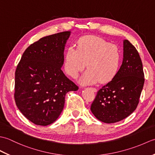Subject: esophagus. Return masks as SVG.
<instances>
[{
	"label": "esophagus",
	"mask_w": 155,
	"mask_h": 155,
	"mask_svg": "<svg viewBox=\"0 0 155 155\" xmlns=\"http://www.w3.org/2000/svg\"><path fill=\"white\" fill-rule=\"evenodd\" d=\"M90 88H91V89L92 91H93V92H94V93H96V92L97 91V88H93V87H91Z\"/></svg>",
	"instance_id": "1"
}]
</instances>
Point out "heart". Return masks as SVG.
I'll return each mask as SVG.
<instances>
[{"mask_svg":"<svg viewBox=\"0 0 155 155\" xmlns=\"http://www.w3.org/2000/svg\"><path fill=\"white\" fill-rule=\"evenodd\" d=\"M121 52L117 46L96 36H87L74 46L68 48L65 54L64 69L72 78H77L86 67L87 71L80 82L90 84L100 81L108 83L115 77L121 63Z\"/></svg>","mask_w":155,"mask_h":155,"instance_id":"heart-1","label":"heart"}]
</instances>
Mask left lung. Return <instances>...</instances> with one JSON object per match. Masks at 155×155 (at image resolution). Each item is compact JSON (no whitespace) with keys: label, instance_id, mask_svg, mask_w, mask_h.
<instances>
[{"label":"left lung","instance_id":"8db88e82","mask_svg":"<svg viewBox=\"0 0 155 155\" xmlns=\"http://www.w3.org/2000/svg\"><path fill=\"white\" fill-rule=\"evenodd\" d=\"M143 63L136 48L123 41V62L113 80L97 92L91 110L97 119L114 123L132 114L137 107L144 83Z\"/></svg>","mask_w":155,"mask_h":155}]
</instances>
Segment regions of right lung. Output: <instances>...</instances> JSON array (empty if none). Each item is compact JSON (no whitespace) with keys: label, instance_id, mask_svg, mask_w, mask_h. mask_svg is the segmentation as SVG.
Masks as SVG:
<instances>
[{"label":"right lung","instance_id":"right-lung-1","mask_svg":"<svg viewBox=\"0 0 155 155\" xmlns=\"http://www.w3.org/2000/svg\"><path fill=\"white\" fill-rule=\"evenodd\" d=\"M71 34L62 32L39 39L26 49L16 67L15 103L35 124L54 123L63 110L66 94L78 89L61 70Z\"/></svg>","mask_w":155,"mask_h":155}]
</instances>
